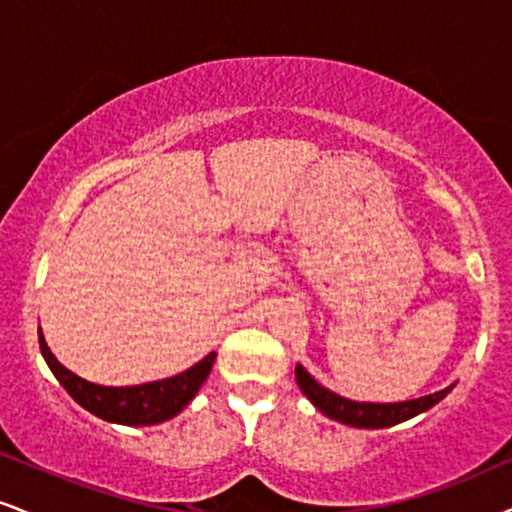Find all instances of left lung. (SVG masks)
<instances>
[{
    "label": "left lung",
    "instance_id": "8db88e82",
    "mask_svg": "<svg viewBox=\"0 0 512 512\" xmlns=\"http://www.w3.org/2000/svg\"><path fill=\"white\" fill-rule=\"evenodd\" d=\"M294 372H296V384H299V389L304 391L306 399L311 401L320 413L327 415L330 420L342 422V425L363 427V430H382V427L399 425V422L415 418V415L425 413V410L437 406V403L453 389L451 384V387L434 391V394L420 396V399L399 401V403H365V401L344 399V396L334 394V391L323 387L320 382H315V377H311V372H308L301 363L296 365Z\"/></svg>",
    "mask_w": 512,
    "mask_h": 512
}]
</instances>
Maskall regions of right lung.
Returning a JSON list of instances; mask_svg holds the SVG:
<instances>
[{
  "label": "right lung",
  "instance_id": "1",
  "mask_svg": "<svg viewBox=\"0 0 512 512\" xmlns=\"http://www.w3.org/2000/svg\"><path fill=\"white\" fill-rule=\"evenodd\" d=\"M37 334H40V351L44 361L54 372L56 380L61 382V387L73 396V401H78L82 408L90 410L97 418L128 427L159 425V422L175 418L197 396V391L213 368V361H216V351H211L197 365L180 372V375L166 377V380L135 384V387H104V384L82 380L75 372L63 368L47 342H44L42 327Z\"/></svg>",
  "mask_w": 512,
  "mask_h": 512
}]
</instances>
